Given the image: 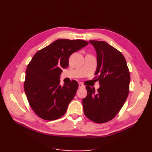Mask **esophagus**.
Instances as JSON below:
<instances>
[{"label": "esophagus", "instance_id": "obj_1", "mask_svg": "<svg viewBox=\"0 0 152 152\" xmlns=\"http://www.w3.org/2000/svg\"><path fill=\"white\" fill-rule=\"evenodd\" d=\"M85 86L83 85V84H82V83H79V88H82V87H84Z\"/></svg>", "mask_w": 152, "mask_h": 152}]
</instances>
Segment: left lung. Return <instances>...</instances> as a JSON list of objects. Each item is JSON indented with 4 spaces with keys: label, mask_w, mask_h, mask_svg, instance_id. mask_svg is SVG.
Segmentation results:
<instances>
[{
    "label": "left lung",
    "mask_w": 152,
    "mask_h": 152,
    "mask_svg": "<svg viewBox=\"0 0 152 152\" xmlns=\"http://www.w3.org/2000/svg\"><path fill=\"white\" fill-rule=\"evenodd\" d=\"M97 54L94 74L99 82L97 91L86 86L82 99L85 115L96 123L111 121L119 112L129 92L130 73L126 59L117 49L104 41L90 40Z\"/></svg>",
    "instance_id": "left-lung-1"
}]
</instances>
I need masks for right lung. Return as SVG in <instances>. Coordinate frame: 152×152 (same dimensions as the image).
Returning a JSON list of instances; mask_svg holds the SVG:
<instances>
[{
	"label": "right lung",
	"mask_w": 152,
	"mask_h": 152,
	"mask_svg": "<svg viewBox=\"0 0 152 152\" xmlns=\"http://www.w3.org/2000/svg\"><path fill=\"white\" fill-rule=\"evenodd\" d=\"M89 44L82 40L58 39L32 58L25 73L24 89L35 113L46 121L56 120L66 112L79 84L75 80L61 86L60 75L68 66L71 54Z\"/></svg>",
	"instance_id": "1"
}]
</instances>
